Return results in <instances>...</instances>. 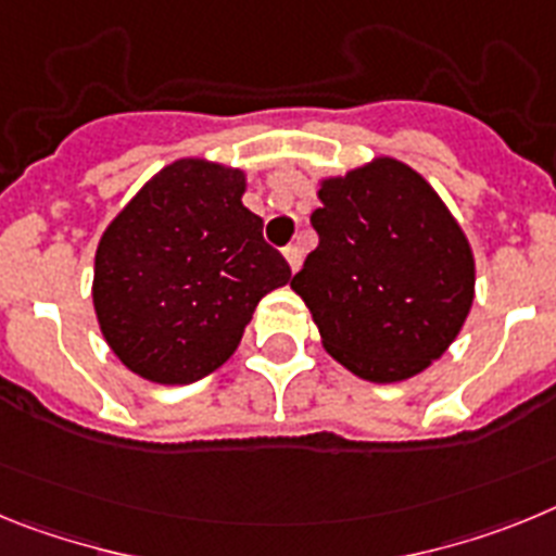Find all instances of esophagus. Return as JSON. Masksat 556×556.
<instances>
[{
    "label": "esophagus",
    "mask_w": 556,
    "mask_h": 556,
    "mask_svg": "<svg viewBox=\"0 0 556 556\" xmlns=\"http://www.w3.org/2000/svg\"><path fill=\"white\" fill-rule=\"evenodd\" d=\"M285 260L291 265V271L296 274L299 265H302V249H299V245H288V249H285Z\"/></svg>",
    "instance_id": "esophagus-1"
}]
</instances>
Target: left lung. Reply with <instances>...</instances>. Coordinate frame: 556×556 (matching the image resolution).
<instances>
[{"instance_id": "left-lung-1", "label": "left lung", "mask_w": 556, "mask_h": 556, "mask_svg": "<svg viewBox=\"0 0 556 556\" xmlns=\"http://www.w3.org/2000/svg\"><path fill=\"white\" fill-rule=\"evenodd\" d=\"M318 245L291 288L321 344L371 383H397L442 358L476 296V260L445 201L408 164L371 159L321 178Z\"/></svg>"}]
</instances>
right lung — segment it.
I'll return each mask as SVG.
<instances>
[{
	"label": "right lung",
	"instance_id": "add662e5",
	"mask_svg": "<svg viewBox=\"0 0 556 556\" xmlns=\"http://www.w3.org/2000/svg\"><path fill=\"white\" fill-rule=\"evenodd\" d=\"M243 192L238 167L178 159L103 231L94 313L105 344L139 378H206L238 350L260 299L291 279Z\"/></svg>",
	"mask_w": 556,
	"mask_h": 556
}]
</instances>
